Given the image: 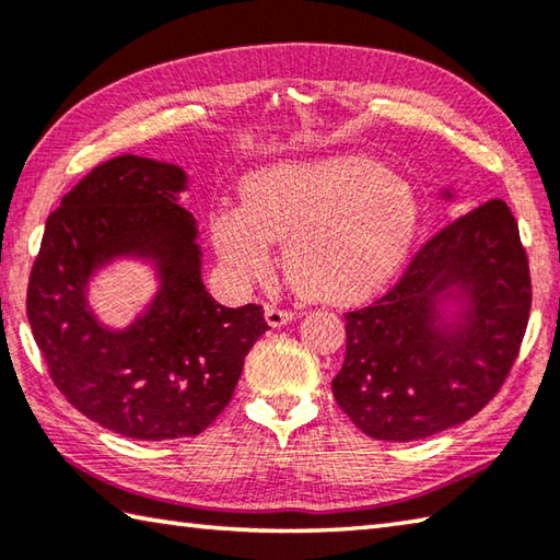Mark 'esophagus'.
Listing matches in <instances>:
<instances>
[{"instance_id":"obj_1","label":"esophagus","mask_w":560,"mask_h":560,"mask_svg":"<svg viewBox=\"0 0 560 560\" xmlns=\"http://www.w3.org/2000/svg\"><path fill=\"white\" fill-rule=\"evenodd\" d=\"M265 317H267V323H269L271 327H283L287 323L295 320V313H293V311L277 308V305H267Z\"/></svg>"}]
</instances>
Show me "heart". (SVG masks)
I'll return each mask as SVG.
<instances>
[{
    "instance_id": "b5f03b06",
    "label": "heart",
    "mask_w": 560,
    "mask_h": 560,
    "mask_svg": "<svg viewBox=\"0 0 560 560\" xmlns=\"http://www.w3.org/2000/svg\"><path fill=\"white\" fill-rule=\"evenodd\" d=\"M420 228L412 186L364 155L269 164L249 174L243 206H218L211 237L240 277L271 271V243H283V271L313 301H357L381 289L410 255Z\"/></svg>"
}]
</instances>
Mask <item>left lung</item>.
I'll list each match as a JSON object with an SVG mask.
<instances>
[{"label": "left lung", "mask_w": 560, "mask_h": 560, "mask_svg": "<svg viewBox=\"0 0 560 560\" xmlns=\"http://www.w3.org/2000/svg\"><path fill=\"white\" fill-rule=\"evenodd\" d=\"M529 308V261L508 203L470 208L412 257L386 295L345 315L335 400L383 442L462 424L505 383Z\"/></svg>", "instance_id": "8db88e82"}]
</instances>
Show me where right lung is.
<instances>
[{
  "mask_svg": "<svg viewBox=\"0 0 560 560\" xmlns=\"http://www.w3.org/2000/svg\"><path fill=\"white\" fill-rule=\"evenodd\" d=\"M177 164L120 155L94 167L48 215L26 311L50 378L72 408L130 440L196 436L233 398L252 345L269 330L255 303L206 291L196 218ZM150 260L161 289L124 331L95 320L89 279L114 258Z\"/></svg>",
  "mask_w": 560,
  "mask_h": 560,
  "instance_id": "obj_1",
  "label": "right lung"
}]
</instances>
